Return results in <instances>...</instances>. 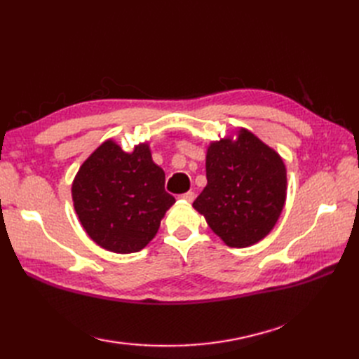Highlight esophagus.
I'll use <instances>...</instances> for the list:
<instances>
[{
    "instance_id": "esophagus-1",
    "label": "esophagus",
    "mask_w": 359,
    "mask_h": 359,
    "mask_svg": "<svg viewBox=\"0 0 359 359\" xmlns=\"http://www.w3.org/2000/svg\"><path fill=\"white\" fill-rule=\"evenodd\" d=\"M180 198L184 199V201H187V202H193L194 201V193L190 190V191H186V193L180 194Z\"/></svg>"
}]
</instances>
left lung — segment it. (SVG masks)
<instances>
[{"mask_svg":"<svg viewBox=\"0 0 359 359\" xmlns=\"http://www.w3.org/2000/svg\"><path fill=\"white\" fill-rule=\"evenodd\" d=\"M206 181L193 208L227 245H253L273 231L286 201V168L253 133L241 128L235 140L210 145Z\"/></svg>","mask_w":359,"mask_h":359,"instance_id":"8db88e82","label":"left lung"}]
</instances>
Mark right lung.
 Returning <instances> with one entry per match:
<instances>
[{"label":"right lung","mask_w":359,"mask_h":359,"mask_svg":"<svg viewBox=\"0 0 359 359\" xmlns=\"http://www.w3.org/2000/svg\"><path fill=\"white\" fill-rule=\"evenodd\" d=\"M76 214L94 243L114 253L142 250L175 203L165 190V172L147 144L126 153L106 140L86 158L72 186Z\"/></svg>","instance_id":"add662e5"}]
</instances>
